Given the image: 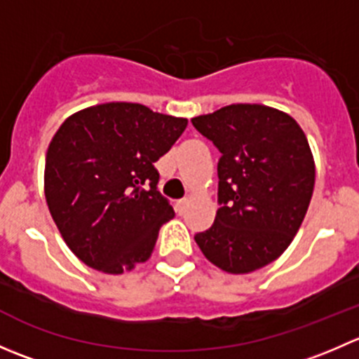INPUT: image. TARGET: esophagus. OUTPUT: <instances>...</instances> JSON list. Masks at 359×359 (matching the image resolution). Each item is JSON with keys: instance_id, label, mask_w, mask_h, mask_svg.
I'll return each mask as SVG.
<instances>
[{"instance_id": "obj_1", "label": "esophagus", "mask_w": 359, "mask_h": 359, "mask_svg": "<svg viewBox=\"0 0 359 359\" xmlns=\"http://www.w3.org/2000/svg\"><path fill=\"white\" fill-rule=\"evenodd\" d=\"M187 206H189V198H182V200H179L175 203V210L179 212V215L186 213Z\"/></svg>"}]
</instances>
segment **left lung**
<instances>
[{"instance_id": "8db88e82", "label": "left lung", "mask_w": 359, "mask_h": 359, "mask_svg": "<svg viewBox=\"0 0 359 359\" xmlns=\"http://www.w3.org/2000/svg\"><path fill=\"white\" fill-rule=\"evenodd\" d=\"M191 121L220 151V206L194 240L226 273L260 269L288 248L309 208L316 168L306 133L287 112L260 104H231Z\"/></svg>"}]
</instances>
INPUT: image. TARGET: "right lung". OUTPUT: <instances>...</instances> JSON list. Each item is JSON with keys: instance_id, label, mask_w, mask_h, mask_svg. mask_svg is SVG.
<instances>
[{"instance_id": "add662e5", "label": "right lung", "mask_w": 359, "mask_h": 359, "mask_svg": "<svg viewBox=\"0 0 359 359\" xmlns=\"http://www.w3.org/2000/svg\"><path fill=\"white\" fill-rule=\"evenodd\" d=\"M186 126L132 102L86 107L60 125L46 151L45 198L81 262L121 274L149 259L159 227L175 217L154 163Z\"/></svg>"}]
</instances>
